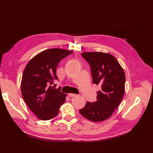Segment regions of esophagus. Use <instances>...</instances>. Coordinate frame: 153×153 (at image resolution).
Segmentation results:
<instances>
[{
    "mask_svg": "<svg viewBox=\"0 0 153 153\" xmlns=\"http://www.w3.org/2000/svg\"><path fill=\"white\" fill-rule=\"evenodd\" d=\"M76 95V94H71V93H70V94H68V96H69V97H75Z\"/></svg>",
    "mask_w": 153,
    "mask_h": 153,
    "instance_id": "34e87169",
    "label": "esophagus"
}]
</instances>
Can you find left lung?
<instances>
[{
  "label": "left lung",
  "mask_w": 153,
  "mask_h": 153,
  "mask_svg": "<svg viewBox=\"0 0 153 153\" xmlns=\"http://www.w3.org/2000/svg\"><path fill=\"white\" fill-rule=\"evenodd\" d=\"M81 55L91 66L93 84L100 85L101 89L97 92V101L87 102L79 112L91 121L102 122L112 115L123 97L125 72L110 54L85 52Z\"/></svg>",
  "instance_id": "left-lung-1"
}]
</instances>
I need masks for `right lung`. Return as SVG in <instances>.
<instances>
[{
  "mask_svg": "<svg viewBox=\"0 0 153 153\" xmlns=\"http://www.w3.org/2000/svg\"><path fill=\"white\" fill-rule=\"evenodd\" d=\"M72 53L59 48L45 50L32 58L24 69L21 82L22 97L40 120L55 117L66 101V94L61 92V87L55 89L56 84L53 82L58 80L56 70L59 61Z\"/></svg>",
  "mask_w": 153,
  "mask_h": 153,
  "instance_id": "obj_1",
  "label": "right lung"
}]
</instances>
